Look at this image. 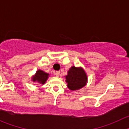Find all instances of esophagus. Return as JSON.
<instances>
[{
    "label": "esophagus",
    "mask_w": 129,
    "mask_h": 129,
    "mask_svg": "<svg viewBox=\"0 0 129 129\" xmlns=\"http://www.w3.org/2000/svg\"><path fill=\"white\" fill-rule=\"evenodd\" d=\"M60 71H56V72H55V75H56L57 77H58L60 75Z\"/></svg>",
    "instance_id": "34e87169"
}]
</instances>
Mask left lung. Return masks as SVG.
Instances as JSON below:
<instances>
[{
	"label": "left lung",
	"mask_w": 129,
	"mask_h": 129,
	"mask_svg": "<svg viewBox=\"0 0 129 129\" xmlns=\"http://www.w3.org/2000/svg\"><path fill=\"white\" fill-rule=\"evenodd\" d=\"M67 88L74 91L81 89L87 84L88 77L86 72L82 67L72 66L65 76Z\"/></svg>",
	"instance_id": "left-lung-1"
}]
</instances>
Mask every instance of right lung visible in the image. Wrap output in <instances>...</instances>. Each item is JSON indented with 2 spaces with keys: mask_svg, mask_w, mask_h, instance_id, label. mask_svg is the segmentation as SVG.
Wrapping results in <instances>:
<instances>
[{
  "mask_svg": "<svg viewBox=\"0 0 129 129\" xmlns=\"http://www.w3.org/2000/svg\"><path fill=\"white\" fill-rule=\"evenodd\" d=\"M49 77V74L48 73L45 72L40 69H38L36 71V74L32 75V81L44 85L47 80Z\"/></svg>",
  "mask_w": 129,
  "mask_h": 129,
  "instance_id": "1",
  "label": "right lung"
}]
</instances>
